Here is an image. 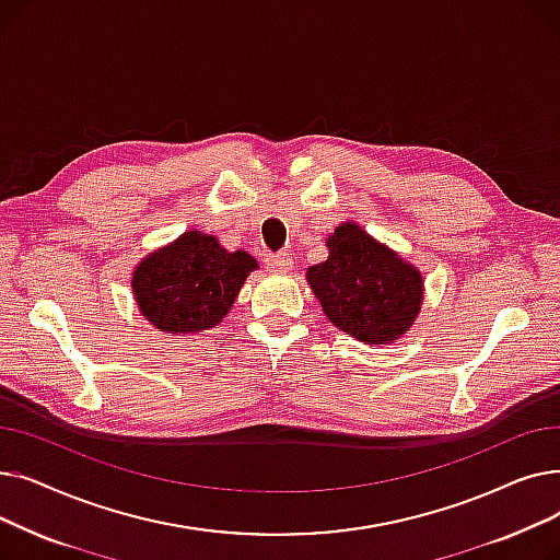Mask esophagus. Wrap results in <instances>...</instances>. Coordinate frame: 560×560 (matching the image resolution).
Wrapping results in <instances>:
<instances>
[{"label": "esophagus", "instance_id": "34e87169", "mask_svg": "<svg viewBox=\"0 0 560 560\" xmlns=\"http://www.w3.org/2000/svg\"><path fill=\"white\" fill-rule=\"evenodd\" d=\"M265 265H268V270H272L277 275H285L292 270V256L288 252H279L275 256H268Z\"/></svg>", "mask_w": 560, "mask_h": 560}]
</instances>
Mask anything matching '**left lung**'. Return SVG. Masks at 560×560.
<instances>
[{"label":"left lung","mask_w":560,"mask_h":560,"mask_svg":"<svg viewBox=\"0 0 560 560\" xmlns=\"http://www.w3.org/2000/svg\"><path fill=\"white\" fill-rule=\"evenodd\" d=\"M329 256L306 281L334 327L365 345L397 342L416 325L424 279L413 262L347 220L327 238Z\"/></svg>","instance_id":"obj_1"}]
</instances>
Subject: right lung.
Wrapping results in <instances>:
<instances>
[{
  "mask_svg": "<svg viewBox=\"0 0 560 560\" xmlns=\"http://www.w3.org/2000/svg\"><path fill=\"white\" fill-rule=\"evenodd\" d=\"M254 270L252 254L229 252L215 235L190 229L136 265L133 300L154 329L199 334L220 325Z\"/></svg>",
  "mask_w": 560,
  "mask_h": 560,
  "instance_id": "obj_1",
  "label": "right lung"
}]
</instances>
